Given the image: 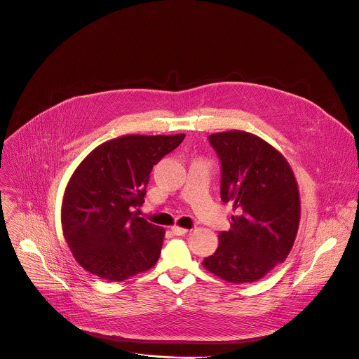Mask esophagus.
<instances>
[{
	"instance_id": "esophagus-1",
	"label": "esophagus",
	"mask_w": 359,
	"mask_h": 359,
	"mask_svg": "<svg viewBox=\"0 0 359 359\" xmlns=\"http://www.w3.org/2000/svg\"><path fill=\"white\" fill-rule=\"evenodd\" d=\"M172 231H173L175 236H184L187 233V229H183V227H179V226H173Z\"/></svg>"
}]
</instances>
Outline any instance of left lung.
I'll use <instances>...</instances> for the list:
<instances>
[{
    "label": "left lung",
    "mask_w": 359,
    "mask_h": 359,
    "mask_svg": "<svg viewBox=\"0 0 359 359\" xmlns=\"http://www.w3.org/2000/svg\"><path fill=\"white\" fill-rule=\"evenodd\" d=\"M222 166L220 196L238 216L220 231L204 269L229 283H252L283 263L299 223V196L291 168L267 142L241 130L209 136Z\"/></svg>",
    "instance_id": "left-lung-1"
}]
</instances>
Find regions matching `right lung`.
<instances>
[{
  "mask_svg": "<svg viewBox=\"0 0 359 359\" xmlns=\"http://www.w3.org/2000/svg\"><path fill=\"white\" fill-rule=\"evenodd\" d=\"M184 135H129L102 143L72 175L62 230L75 260L90 274L123 281L159 260L165 230L139 217L149 175Z\"/></svg>",
  "mask_w": 359,
  "mask_h": 359,
  "instance_id": "add662e5",
  "label": "right lung"
}]
</instances>
